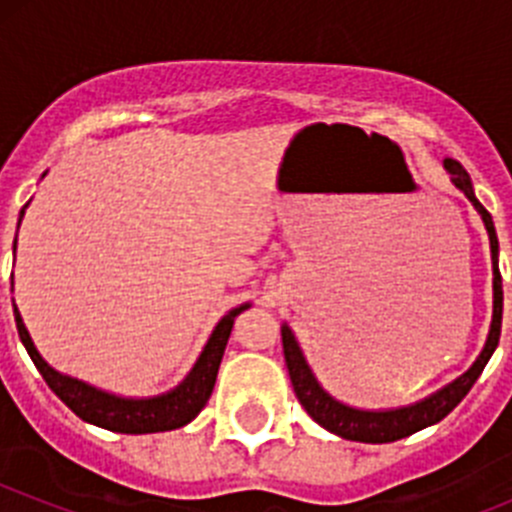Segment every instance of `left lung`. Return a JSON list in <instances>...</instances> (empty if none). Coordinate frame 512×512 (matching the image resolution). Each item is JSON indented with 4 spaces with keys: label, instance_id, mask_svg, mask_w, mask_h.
I'll use <instances>...</instances> for the list:
<instances>
[{
    "label": "left lung",
    "instance_id": "obj_1",
    "mask_svg": "<svg viewBox=\"0 0 512 512\" xmlns=\"http://www.w3.org/2000/svg\"><path fill=\"white\" fill-rule=\"evenodd\" d=\"M443 166L449 169L451 182L467 194L469 202L477 207V212L485 220V228L490 233V246H492V274H495V310H492V328L490 336H487L485 351L479 354V359L474 361L472 369L467 374H461L456 382H451L449 387H443L441 392L431 395L428 400L415 402L410 408L400 410H382V413H372V410H354L348 405H341L338 400L328 395L318 384V379L312 377L310 366H307L305 356H302L300 346H297L292 330L284 325L282 328V346H284V361H287L289 379H292V387H295V395L300 400L302 408L307 410L315 423H320L325 431L336 433V436L346 438V441H361V443H390L400 441L405 436H413V433L423 431L428 425L443 420L451 410L459 405L467 392L472 390V384L477 382V377L482 374V369L490 361L492 351L497 348L500 341V325H503V277H500V269H497V235L495 225H492V215L479 205V200L474 197L472 179H469L467 169L456 161V158H446Z\"/></svg>",
    "mask_w": 512,
    "mask_h": 512
}]
</instances>
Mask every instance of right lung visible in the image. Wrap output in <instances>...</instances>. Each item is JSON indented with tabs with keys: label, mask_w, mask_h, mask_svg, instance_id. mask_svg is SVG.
<instances>
[{
	"label": "right lung",
	"mask_w": 512,
	"mask_h": 512,
	"mask_svg": "<svg viewBox=\"0 0 512 512\" xmlns=\"http://www.w3.org/2000/svg\"><path fill=\"white\" fill-rule=\"evenodd\" d=\"M248 307V305H246ZM246 307L230 310L220 323H217L215 333L207 341L205 351H202L200 361L194 364L189 377L184 379L174 392L161 397H151V400H122V397L104 395V392L94 390L89 384L79 382V379L63 377L56 369L45 364L43 356L35 351L30 333H27L25 323H22L20 312L15 307V320H17V333L20 341L25 343L27 354L38 366V372L43 374L45 384L61 397L81 420L107 428V431L117 433H158V431H171V428H182L189 420L197 418L202 408L207 405L215 387L217 369L223 361L225 346H228L230 330H233L235 315Z\"/></svg>",
	"instance_id": "1"
}]
</instances>
